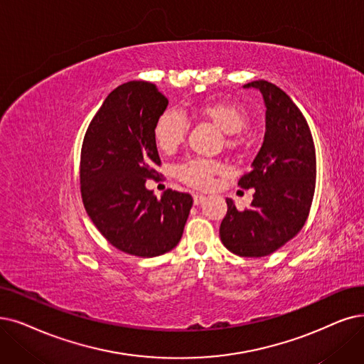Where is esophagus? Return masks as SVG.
<instances>
[{"mask_svg": "<svg viewBox=\"0 0 364 364\" xmlns=\"http://www.w3.org/2000/svg\"><path fill=\"white\" fill-rule=\"evenodd\" d=\"M193 198H194V205H196V206L201 205V203L206 200V197H205V196H201V194H194V196H193Z\"/></svg>", "mask_w": 364, "mask_h": 364, "instance_id": "esophagus-1", "label": "esophagus"}]
</instances>
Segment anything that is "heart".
Here are the masks:
<instances>
[{
  "instance_id": "1",
  "label": "heart",
  "mask_w": 364,
  "mask_h": 364,
  "mask_svg": "<svg viewBox=\"0 0 364 364\" xmlns=\"http://www.w3.org/2000/svg\"><path fill=\"white\" fill-rule=\"evenodd\" d=\"M197 113L203 118L210 119L215 125L220 127L227 134V143L235 144L236 139L232 137L235 133L242 132L248 124V114L245 109L232 101H208L203 103ZM188 133V121L185 116L178 112L168 109L158 116L154 125V139L156 146L164 151L171 152L176 149L185 140ZM221 164L205 158H188L186 161L181 163L176 168L178 176L188 185L196 188H208L212 185L213 176L221 171Z\"/></svg>"
}]
</instances>
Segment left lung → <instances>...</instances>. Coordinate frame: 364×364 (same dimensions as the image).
Returning <instances> with one entry per match:
<instances>
[{
	"label": "left lung",
	"instance_id": "obj_1",
	"mask_svg": "<svg viewBox=\"0 0 364 364\" xmlns=\"http://www.w3.org/2000/svg\"><path fill=\"white\" fill-rule=\"evenodd\" d=\"M261 92L266 106L264 141L239 186L254 188L250 209L237 210L227 198L220 227L225 248L239 257H266L291 240L306 223L315 193L316 155L300 109L267 80L243 85Z\"/></svg>",
	"mask_w": 364,
	"mask_h": 364
}]
</instances>
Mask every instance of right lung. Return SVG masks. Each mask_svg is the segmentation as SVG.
Returning a JSON list of instances; mask_svg holds the SVG:
<instances>
[{
  "mask_svg": "<svg viewBox=\"0 0 364 364\" xmlns=\"http://www.w3.org/2000/svg\"><path fill=\"white\" fill-rule=\"evenodd\" d=\"M168 100L149 82L113 90L92 118L82 144L80 193L86 213L116 250L141 258L171 251L182 237L193 197L146 188L161 164L154 125Z\"/></svg>",
  "mask_w": 364,
  "mask_h": 364,
  "instance_id": "1",
  "label": "right lung"
}]
</instances>
